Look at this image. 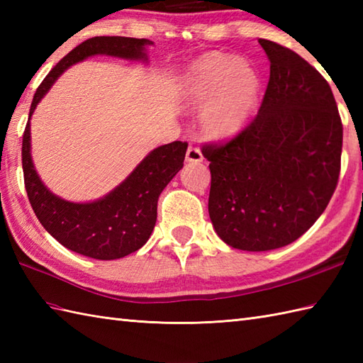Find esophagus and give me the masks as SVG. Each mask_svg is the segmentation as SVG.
<instances>
[{"instance_id":"34e87169","label":"esophagus","mask_w":363,"mask_h":363,"mask_svg":"<svg viewBox=\"0 0 363 363\" xmlns=\"http://www.w3.org/2000/svg\"><path fill=\"white\" fill-rule=\"evenodd\" d=\"M203 152L198 146H189L187 154H186V160L187 162H194V164H198V162H203Z\"/></svg>"}]
</instances>
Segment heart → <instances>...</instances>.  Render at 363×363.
I'll return each instance as SVG.
<instances>
[{
	"instance_id": "b5f03b06",
	"label": "heart",
	"mask_w": 363,
	"mask_h": 363,
	"mask_svg": "<svg viewBox=\"0 0 363 363\" xmlns=\"http://www.w3.org/2000/svg\"><path fill=\"white\" fill-rule=\"evenodd\" d=\"M260 81L254 68L229 54L209 52L189 67L184 101L203 111V129L213 138H228L248 125L256 109Z\"/></svg>"
}]
</instances>
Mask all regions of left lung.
<instances>
[{"instance_id": "8db88e82", "label": "left lung", "mask_w": 363, "mask_h": 363, "mask_svg": "<svg viewBox=\"0 0 363 363\" xmlns=\"http://www.w3.org/2000/svg\"><path fill=\"white\" fill-rule=\"evenodd\" d=\"M269 81L256 117L211 162L209 215L218 237L243 251H269L303 235L333 198L343 126L328 81L285 46L259 38Z\"/></svg>"}]
</instances>
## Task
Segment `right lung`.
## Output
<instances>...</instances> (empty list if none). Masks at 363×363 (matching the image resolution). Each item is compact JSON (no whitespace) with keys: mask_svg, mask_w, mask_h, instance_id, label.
<instances>
[{"mask_svg":"<svg viewBox=\"0 0 363 363\" xmlns=\"http://www.w3.org/2000/svg\"><path fill=\"white\" fill-rule=\"evenodd\" d=\"M146 38L94 37L76 46L52 68L38 86L29 118L38 101L68 67L95 54L128 60H148ZM187 142H172L151 151L111 194L94 203H72L45 187L30 157L29 120L23 134L21 164L25 187L33 211L42 226L64 245L82 256L113 260L140 250L148 242L157 220V199L186 159Z\"/></svg>","mask_w":363,"mask_h":363,"instance_id":"obj_1","label":"right lung"}]
</instances>
